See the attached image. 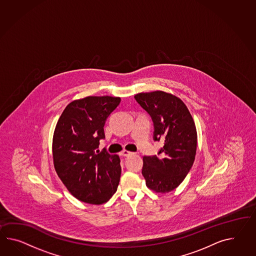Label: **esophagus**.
<instances>
[{
  "mask_svg": "<svg viewBox=\"0 0 256 256\" xmlns=\"http://www.w3.org/2000/svg\"><path fill=\"white\" fill-rule=\"evenodd\" d=\"M130 154H132V152H128V150H123L121 152V156H130Z\"/></svg>",
  "mask_w": 256,
  "mask_h": 256,
  "instance_id": "34e87169",
  "label": "esophagus"
}]
</instances>
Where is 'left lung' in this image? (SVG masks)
Segmentation results:
<instances>
[{
	"label": "left lung",
	"instance_id": "1",
	"mask_svg": "<svg viewBox=\"0 0 256 256\" xmlns=\"http://www.w3.org/2000/svg\"><path fill=\"white\" fill-rule=\"evenodd\" d=\"M134 98L150 114L154 140L164 144L157 156H144L142 173L147 187L156 192H169L192 168L197 147L194 119L185 104L172 94L158 90Z\"/></svg>",
	"mask_w": 256,
	"mask_h": 256
}]
</instances>
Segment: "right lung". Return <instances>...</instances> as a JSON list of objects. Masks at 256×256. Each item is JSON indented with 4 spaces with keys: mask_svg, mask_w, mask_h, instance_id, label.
<instances>
[{
    "mask_svg": "<svg viewBox=\"0 0 256 256\" xmlns=\"http://www.w3.org/2000/svg\"><path fill=\"white\" fill-rule=\"evenodd\" d=\"M120 98L90 96L70 102L57 122L52 140L54 168L76 199L92 204L107 202L118 190V156L99 150L106 120Z\"/></svg>",
    "mask_w": 256,
    "mask_h": 256,
    "instance_id": "obj_1",
    "label": "right lung"
}]
</instances>
